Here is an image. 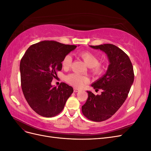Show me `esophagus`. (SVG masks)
Listing matches in <instances>:
<instances>
[{"mask_svg": "<svg viewBox=\"0 0 151 151\" xmlns=\"http://www.w3.org/2000/svg\"><path fill=\"white\" fill-rule=\"evenodd\" d=\"M78 91H79V89H76V88H74V93H77V92H78Z\"/></svg>", "mask_w": 151, "mask_h": 151, "instance_id": "1", "label": "esophagus"}]
</instances>
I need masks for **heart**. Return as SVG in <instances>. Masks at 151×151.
I'll return each instance as SVG.
<instances>
[{"label": "heart", "instance_id": "heart-1", "mask_svg": "<svg viewBox=\"0 0 151 151\" xmlns=\"http://www.w3.org/2000/svg\"><path fill=\"white\" fill-rule=\"evenodd\" d=\"M79 56L81 57L86 64L91 68V72L95 76L101 74L104 71V65L103 63L99 62V58L96 53L89 51L84 50L79 53ZM72 58L70 55L68 54L63 57L62 65L63 68H68L70 66ZM65 80L67 83L76 87V88H81L86 82L87 79L85 77L81 76L77 73H72L66 76Z\"/></svg>", "mask_w": 151, "mask_h": 151}]
</instances>
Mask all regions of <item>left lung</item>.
Returning a JSON list of instances; mask_svg holds the SVG:
<instances>
[{
	"label": "left lung",
	"mask_w": 151,
	"mask_h": 151,
	"mask_svg": "<svg viewBox=\"0 0 151 151\" xmlns=\"http://www.w3.org/2000/svg\"><path fill=\"white\" fill-rule=\"evenodd\" d=\"M106 53L109 60L108 70L91 86L102 89L101 95L87 91L88 98L82 106V112L88 119L104 121L111 117L126 100L134 80L132 63L122 50L112 44L91 46Z\"/></svg>",
	"instance_id": "left-lung-1"
}]
</instances>
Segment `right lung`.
I'll use <instances>...</instances> for the list:
<instances>
[{"instance_id":"add662e5","label":"right lung","mask_w":151,"mask_h":151,"mask_svg":"<svg viewBox=\"0 0 151 151\" xmlns=\"http://www.w3.org/2000/svg\"><path fill=\"white\" fill-rule=\"evenodd\" d=\"M76 45L45 40L31 45L20 62L22 93L29 106L40 116L53 117L62 110L73 88L65 83L51 84L62 70L63 57Z\"/></svg>"}]
</instances>
